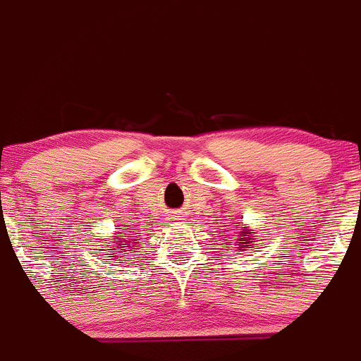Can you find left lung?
Here are the masks:
<instances>
[{"mask_svg": "<svg viewBox=\"0 0 361 361\" xmlns=\"http://www.w3.org/2000/svg\"><path fill=\"white\" fill-rule=\"evenodd\" d=\"M235 233H238L237 240L226 242V247H229V245H237V255H240V251H245V247L253 245L257 235H255V229H251L247 224L242 226L240 229H235Z\"/></svg>", "mask_w": 361, "mask_h": 361, "instance_id": "obj_1", "label": "left lung"}]
</instances>
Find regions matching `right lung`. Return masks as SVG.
I'll return each instance as SVG.
<instances>
[{
	"label": "right lung",
	"instance_id": "obj_1",
	"mask_svg": "<svg viewBox=\"0 0 361 361\" xmlns=\"http://www.w3.org/2000/svg\"><path fill=\"white\" fill-rule=\"evenodd\" d=\"M117 231L114 233V237L110 238V242H106L108 250L104 251H111V258L114 260H126V257H133L132 253H135L133 250H137V245H139V238H132L128 237L126 233L121 231V228H116ZM119 264V262H116Z\"/></svg>",
	"mask_w": 361,
	"mask_h": 361
}]
</instances>
